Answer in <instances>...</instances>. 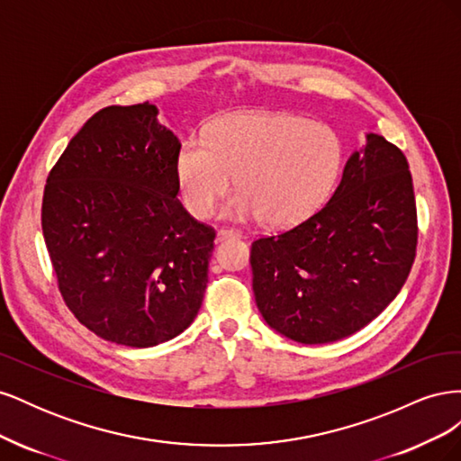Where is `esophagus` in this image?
<instances>
[{
    "mask_svg": "<svg viewBox=\"0 0 461 461\" xmlns=\"http://www.w3.org/2000/svg\"><path fill=\"white\" fill-rule=\"evenodd\" d=\"M239 236H242V234L232 230V229H219L217 234H215V240L221 242V240H227V239H239Z\"/></svg>",
    "mask_w": 461,
    "mask_h": 461,
    "instance_id": "1",
    "label": "esophagus"
}]
</instances>
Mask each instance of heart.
Returning <instances> with one entry per match:
<instances>
[{
  "label": "heart",
  "mask_w": 461,
  "mask_h": 461,
  "mask_svg": "<svg viewBox=\"0 0 461 461\" xmlns=\"http://www.w3.org/2000/svg\"><path fill=\"white\" fill-rule=\"evenodd\" d=\"M342 158L339 132L323 121L285 111H242L217 119L207 140L190 138L183 144L176 183L188 212L203 219L236 176L240 192L229 202L227 217H261L271 227H288L325 202Z\"/></svg>",
  "instance_id": "obj_1"
}]
</instances>
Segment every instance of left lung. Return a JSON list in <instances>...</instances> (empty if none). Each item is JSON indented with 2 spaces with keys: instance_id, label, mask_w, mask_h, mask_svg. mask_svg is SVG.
Returning a JSON list of instances; mask_svg holds the SVG:
<instances>
[{
  "instance_id": "left-lung-1",
  "label": "left lung",
  "mask_w": 461,
  "mask_h": 461,
  "mask_svg": "<svg viewBox=\"0 0 461 461\" xmlns=\"http://www.w3.org/2000/svg\"><path fill=\"white\" fill-rule=\"evenodd\" d=\"M415 248L408 159L383 136L367 134V146L346 161L323 207L252 242L256 303L269 327L292 340H340L396 298Z\"/></svg>"
}]
</instances>
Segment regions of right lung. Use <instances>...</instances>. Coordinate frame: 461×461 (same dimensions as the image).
Instances as JSON below:
<instances>
[{
  "label": "right lung",
  "instance_id": "obj_1",
  "mask_svg": "<svg viewBox=\"0 0 461 461\" xmlns=\"http://www.w3.org/2000/svg\"><path fill=\"white\" fill-rule=\"evenodd\" d=\"M178 151L156 105H109L48 175L41 232L58 288L104 340L156 346L202 308L215 229L176 198Z\"/></svg>",
  "mask_w": 461,
  "mask_h": 461
}]
</instances>
